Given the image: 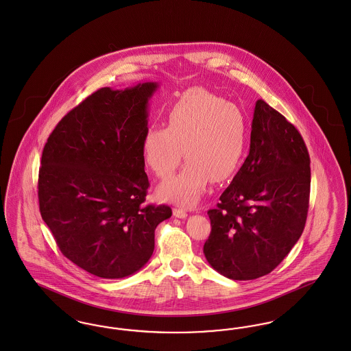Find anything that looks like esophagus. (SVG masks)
Segmentation results:
<instances>
[{"label": "esophagus", "mask_w": 351, "mask_h": 351, "mask_svg": "<svg viewBox=\"0 0 351 351\" xmlns=\"http://www.w3.org/2000/svg\"><path fill=\"white\" fill-rule=\"evenodd\" d=\"M173 214H174L176 217H180V219H184V217L187 216L186 210H183L181 207H174V208H173Z\"/></svg>", "instance_id": "obj_1"}]
</instances>
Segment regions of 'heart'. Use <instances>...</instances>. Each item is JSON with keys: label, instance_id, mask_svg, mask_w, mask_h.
Listing matches in <instances>:
<instances>
[{"label": "heart", "instance_id": "1", "mask_svg": "<svg viewBox=\"0 0 351 351\" xmlns=\"http://www.w3.org/2000/svg\"><path fill=\"white\" fill-rule=\"evenodd\" d=\"M246 145L244 112L213 93L191 89L170 107L165 128L145 132L141 154L157 177L167 178L184 152L186 165L160 186L158 194L182 206H194L211 180L223 182L236 171Z\"/></svg>", "mask_w": 351, "mask_h": 351}]
</instances>
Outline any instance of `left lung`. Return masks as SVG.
I'll use <instances>...</instances> for the list:
<instances>
[{"label":"left lung","instance_id":"1","mask_svg":"<svg viewBox=\"0 0 351 351\" xmlns=\"http://www.w3.org/2000/svg\"><path fill=\"white\" fill-rule=\"evenodd\" d=\"M309 162L295 125L258 99L249 154L220 203L207 213L211 233L203 253L217 273L234 280L257 279L290 253L304 230Z\"/></svg>","mask_w":351,"mask_h":351}]
</instances>
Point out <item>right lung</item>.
I'll return each instance as SVG.
<instances>
[{
  "mask_svg": "<svg viewBox=\"0 0 351 351\" xmlns=\"http://www.w3.org/2000/svg\"><path fill=\"white\" fill-rule=\"evenodd\" d=\"M157 82L102 88L72 108L48 137L39 169V210L61 253L90 274L119 279L152 256L154 229L171 216L144 204L141 154Z\"/></svg>",
  "mask_w": 351,
  "mask_h": 351,
  "instance_id": "right-lung-1",
  "label": "right lung"
}]
</instances>
